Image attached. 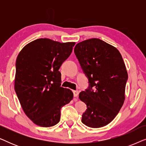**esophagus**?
Wrapping results in <instances>:
<instances>
[{
    "label": "esophagus",
    "instance_id": "esophagus-1",
    "mask_svg": "<svg viewBox=\"0 0 146 146\" xmlns=\"http://www.w3.org/2000/svg\"><path fill=\"white\" fill-rule=\"evenodd\" d=\"M73 93H74V97H77L78 96V94H79L78 92L76 91V90H74Z\"/></svg>",
    "mask_w": 146,
    "mask_h": 146
}]
</instances>
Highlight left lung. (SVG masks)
Returning a JSON list of instances; mask_svg holds the SVG:
<instances>
[{
    "instance_id": "1",
    "label": "left lung",
    "mask_w": 146,
    "mask_h": 146,
    "mask_svg": "<svg viewBox=\"0 0 146 146\" xmlns=\"http://www.w3.org/2000/svg\"><path fill=\"white\" fill-rule=\"evenodd\" d=\"M74 53L90 83L79 94L87 106L82 122L93 128L105 126L115 118L125 100L127 72L122 56L116 48L98 38L78 43Z\"/></svg>"
}]
</instances>
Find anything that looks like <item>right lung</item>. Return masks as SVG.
<instances>
[{
  "mask_svg": "<svg viewBox=\"0 0 146 146\" xmlns=\"http://www.w3.org/2000/svg\"><path fill=\"white\" fill-rule=\"evenodd\" d=\"M75 44L39 38L26 45L18 55L15 90L24 112L36 125L57 124L61 108L73 98L70 90L60 87L58 70Z\"/></svg>",
  "mask_w": 146,
  "mask_h": 146,
  "instance_id": "obj_1",
  "label": "right lung"
}]
</instances>
